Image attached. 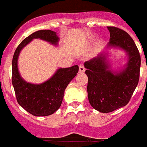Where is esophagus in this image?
Here are the masks:
<instances>
[{
  "mask_svg": "<svg viewBox=\"0 0 147 147\" xmlns=\"http://www.w3.org/2000/svg\"><path fill=\"white\" fill-rule=\"evenodd\" d=\"M78 70H79V72H84V71H86V69H85V67H84L83 65H79V68H78Z\"/></svg>",
  "mask_w": 147,
  "mask_h": 147,
  "instance_id": "34e87169",
  "label": "esophagus"
}]
</instances>
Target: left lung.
I'll return each mask as SVG.
<instances>
[{"label": "left lung", "instance_id": "obj_1", "mask_svg": "<svg viewBox=\"0 0 147 147\" xmlns=\"http://www.w3.org/2000/svg\"><path fill=\"white\" fill-rule=\"evenodd\" d=\"M107 28L110 38L106 49L84 64L88 76V102L103 113L128 103L138 85L141 63L138 49L128 33L115 27ZM113 48L122 50L127 55V63L118 70L111 69L108 50Z\"/></svg>", "mask_w": 147, "mask_h": 147}]
</instances>
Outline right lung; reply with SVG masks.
Wrapping results in <instances>:
<instances>
[{
	"mask_svg": "<svg viewBox=\"0 0 147 147\" xmlns=\"http://www.w3.org/2000/svg\"><path fill=\"white\" fill-rule=\"evenodd\" d=\"M41 39L57 46L59 38L51 30H40L30 34L19 45L12 60V85L18 102L29 113L35 116L53 114L61 106L66 87L78 71V66L59 68L47 81L41 84L28 82L18 71V60L22 49L33 39Z\"/></svg>",
	"mask_w": 147,
	"mask_h": 147,
	"instance_id": "right-lung-1",
	"label": "right lung"
}]
</instances>
